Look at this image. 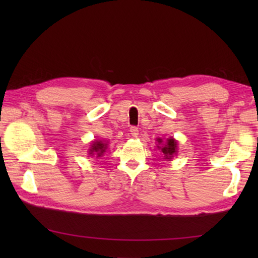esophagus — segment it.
Returning <instances> with one entry per match:
<instances>
[{"mask_svg": "<svg viewBox=\"0 0 258 258\" xmlns=\"http://www.w3.org/2000/svg\"><path fill=\"white\" fill-rule=\"evenodd\" d=\"M130 132H131V135H132L133 138H138V135H139V128L138 127L132 126V127H131V130H130Z\"/></svg>", "mask_w": 258, "mask_h": 258, "instance_id": "obj_1", "label": "esophagus"}]
</instances>
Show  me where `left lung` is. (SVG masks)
<instances>
[{
  "instance_id": "8db88e82",
  "label": "left lung",
  "mask_w": 258,
  "mask_h": 258,
  "mask_svg": "<svg viewBox=\"0 0 258 258\" xmlns=\"http://www.w3.org/2000/svg\"><path fill=\"white\" fill-rule=\"evenodd\" d=\"M158 143H162V140L161 139H157ZM176 145H177V142L175 141L174 139H168L166 141V144L163 145L162 147H158V149H161L162 152L164 153V155H165L166 158H172V156L176 153Z\"/></svg>"
}]
</instances>
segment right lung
<instances>
[{
	"label": "right lung",
	"mask_w": 258,
	"mask_h": 258,
	"mask_svg": "<svg viewBox=\"0 0 258 258\" xmlns=\"http://www.w3.org/2000/svg\"><path fill=\"white\" fill-rule=\"evenodd\" d=\"M105 150H106V144L102 143L101 141L100 142L96 141L90 149V154H92L91 156H93L94 154H96L97 156H102V154L105 152Z\"/></svg>",
	"instance_id": "1"
}]
</instances>
